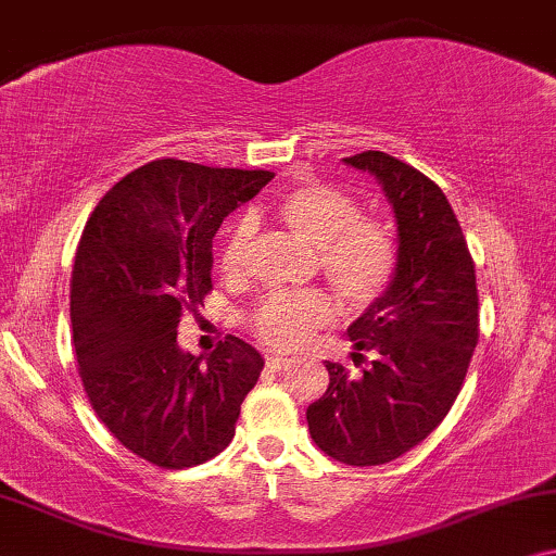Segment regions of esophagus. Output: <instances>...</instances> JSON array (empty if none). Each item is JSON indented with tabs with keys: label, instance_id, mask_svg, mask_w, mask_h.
<instances>
[{
	"label": "esophagus",
	"instance_id": "obj_1",
	"mask_svg": "<svg viewBox=\"0 0 556 556\" xmlns=\"http://www.w3.org/2000/svg\"><path fill=\"white\" fill-rule=\"evenodd\" d=\"M264 359H267V367H271V370H285V367H289V363H292V357H285V355H267Z\"/></svg>",
	"mask_w": 556,
	"mask_h": 556
}]
</instances>
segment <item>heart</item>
<instances>
[{"label":"heart","mask_w":556,"mask_h":556,"mask_svg":"<svg viewBox=\"0 0 556 556\" xmlns=\"http://www.w3.org/2000/svg\"><path fill=\"white\" fill-rule=\"evenodd\" d=\"M275 211L296 237L317 247L319 271L348 309L372 307L393 285L401 262L395 231L380 218L359 216V203L348 191L304 181L281 193ZM252 239V222H239L229 231L222 249L226 277L244 275ZM330 319L332 302L323 292H279L260 304L252 330L264 345L296 350Z\"/></svg>","instance_id":"obj_1"}]
</instances>
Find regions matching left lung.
Instances as JSON below:
<instances>
[{
    "label": "left lung",
    "mask_w": 556,
    "mask_h": 556,
    "mask_svg": "<svg viewBox=\"0 0 556 556\" xmlns=\"http://www.w3.org/2000/svg\"><path fill=\"white\" fill-rule=\"evenodd\" d=\"M378 178L393 206L401 262L393 285L348 327L372 363L350 375L327 363L330 386L307 408L309 435L348 466L388 464L448 416L479 342L471 252L445 193L382 151L345 159Z\"/></svg>",
    "instance_id": "left-lung-1"
}]
</instances>
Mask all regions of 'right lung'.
Wrapping results in <instances>:
<instances>
[{
    "label": "right lung",
    "instance_id": "right-lung-1",
    "mask_svg": "<svg viewBox=\"0 0 556 556\" xmlns=\"http://www.w3.org/2000/svg\"><path fill=\"white\" fill-rule=\"evenodd\" d=\"M275 174L151 161L121 178L77 244L70 319L92 410L125 448L161 468L206 464L231 443L262 355L226 334L201 357L178 323L211 292V239Z\"/></svg>",
    "mask_w": 556,
    "mask_h": 556
}]
</instances>
